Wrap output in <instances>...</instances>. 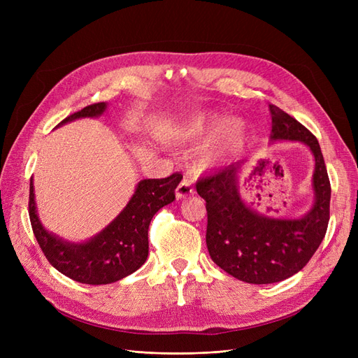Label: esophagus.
<instances>
[{"label": "esophagus", "instance_id": "esophagus-1", "mask_svg": "<svg viewBox=\"0 0 358 358\" xmlns=\"http://www.w3.org/2000/svg\"><path fill=\"white\" fill-rule=\"evenodd\" d=\"M194 194H196V191H194V187H192L191 180L188 178H183V180L179 183L178 188H176V197L179 200H182V199H187V197L194 196Z\"/></svg>", "mask_w": 358, "mask_h": 358}]
</instances>
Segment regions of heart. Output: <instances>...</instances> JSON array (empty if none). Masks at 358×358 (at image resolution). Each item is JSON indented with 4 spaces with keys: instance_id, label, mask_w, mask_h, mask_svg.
I'll return each mask as SVG.
<instances>
[{
    "instance_id": "1",
    "label": "heart",
    "mask_w": 358,
    "mask_h": 358,
    "mask_svg": "<svg viewBox=\"0 0 358 358\" xmlns=\"http://www.w3.org/2000/svg\"><path fill=\"white\" fill-rule=\"evenodd\" d=\"M215 119L204 112H194L183 116L170 129V138L179 145H197L208 137L215 128ZM241 138V125L236 121H227L222 127L221 148H233ZM215 152L206 154L203 157V164L209 166L215 159Z\"/></svg>"
}]
</instances>
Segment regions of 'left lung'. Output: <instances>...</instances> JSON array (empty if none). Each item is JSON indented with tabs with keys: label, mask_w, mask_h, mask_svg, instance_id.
<instances>
[{
	"label": "left lung",
	"mask_w": 358,
	"mask_h": 358,
	"mask_svg": "<svg viewBox=\"0 0 358 358\" xmlns=\"http://www.w3.org/2000/svg\"><path fill=\"white\" fill-rule=\"evenodd\" d=\"M273 140H297L315 157L312 209L299 220L258 213L241 199L237 175L242 162L197 180L199 196L206 200V245L213 263L248 284H273L308 264L327 231L331 187L317 137L294 117L270 104Z\"/></svg>",
	"instance_id": "left-lung-1"
}]
</instances>
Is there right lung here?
<instances>
[{
  "mask_svg": "<svg viewBox=\"0 0 358 358\" xmlns=\"http://www.w3.org/2000/svg\"><path fill=\"white\" fill-rule=\"evenodd\" d=\"M106 107V103L86 106L67 116L58 127L79 117L100 116ZM180 180V173H173L164 179L140 180L131 200L101 233L85 243H70L50 234L41 225L36 210L34 185L31 178L28 212L32 231L48 262L62 275L76 282L90 285L116 282L136 272L146 262L150 220L161 208L175 200V189Z\"/></svg>",
  "mask_w": 358,
  "mask_h": 358,
  "instance_id": "right-lung-1",
  "label": "right lung"
}]
</instances>
